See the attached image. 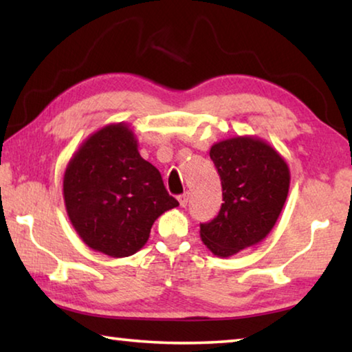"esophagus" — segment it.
<instances>
[{
	"label": "esophagus",
	"instance_id": "1",
	"mask_svg": "<svg viewBox=\"0 0 352 352\" xmlns=\"http://www.w3.org/2000/svg\"><path fill=\"white\" fill-rule=\"evenodd\" d=\"M178 201H180V206H182V208H186L188 201H189V194L184 192V194H182V195H178Z\"/></svg>",
	"mask_w": 352,
	"mask_h": 352
}]
</instances>
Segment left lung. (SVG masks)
Returning a JSON list of instances; mask_svg holds the SVG:
<instances>
[{
    "instance_id": "8db88e82",
    "label": "left lung",
    "mask_w": 352,
    "mask_h": 352,
    "mask_svg": "<svg viewBox=\"0 0 352 352\" xmlns=\"http://www.w3.org/2000/svg\"><path fill=\"white\" fill-rule=\"evenodd\" d=\"M210 157L223 204L211 222L200 223V237L214 254L228 258L270 233L287 199L290 172L275 148L253 136L216 142Z\"/></svg>"
}]
</instances>
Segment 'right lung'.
Listing matches in <instances>:
<instances>
[{
	"label": "right lung",
	"instance_id": "obj_1",
	"mask_svg": "<svg viewBox=\"0 0 352 352\" xmlns=\"http://www.w3.org/2000/svg\"><path fill=\"white\" fill-rule=\"evenodd\" d=\"M63 199L80 239L111 258L135 254L144 247L155 220L178 206L122 122L98 130L69 160Z\"/></svg>",
	"mask_w": 352,
	"mask_h": 352
}]
</instances>
